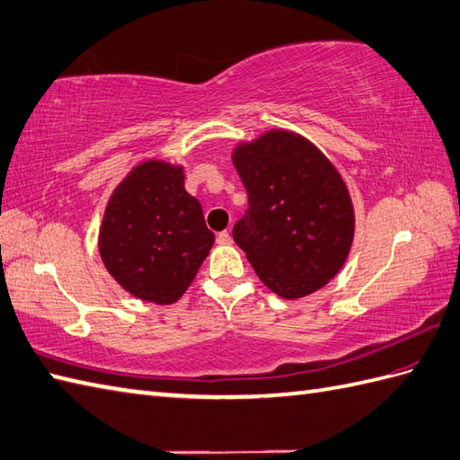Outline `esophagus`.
Masks as SVG:
<instances>
[{"instance_id":"1","label":"esophagus","mask_w":460,"mask_h":460,"mask_svg":"<svg viewBox=\"0 0 460 460\" xmlns=\"http://www.w3.org/2000/svg\"><path fill=\"white\" fill-rule=\"evenodd\" d=\"M217 242H218V243H222V246H226V243H230V242H232L230 232H228V230H222V232H218V234H217Z\"/></svg>"}]
</instances>
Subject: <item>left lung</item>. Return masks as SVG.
I'll use <instances>...</instances> for the list:
<instances>
[{
  "instance_id": "left-lung-1",
  "label": "left lung",
  "mask_w": 460,
  "mask_h": 460,
  "mask_svg": "<svg viewBox=\"0 0 460 460\" xmlns=\"http://www.w3.org/2000/svg\"><path fill=\"white\" fill-rule=\"evenodd\" d=\"M248 210L234 242L258 278L285 299L329 283L349 256L352 200L339 171L311 141L273 129L234 151Z\"/></svg>"
}]
</instances>
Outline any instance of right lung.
Masks as SVG:
<instances>
[{"label":"right lung","instance_id":"right-lung-1","mask_svg":"<svg viewBox=\"0 0 460 460\" xmlns=\"http://www.w3.org/2000/svg\"><path fill=\"white\" fill-rule=\"evenodd\" d=\"M212 243L182 169L163 161L141 163L119 182L100 228V256L111 278L159 305L187 291Z\"/></svg>","mask_w":460,"mask_h":460}]
</instances>
